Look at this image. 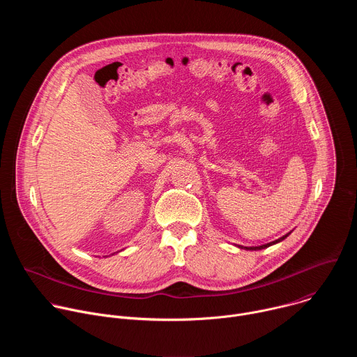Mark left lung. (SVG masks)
<instances>
[{
	"label": "left lung",
	"mask_w": 357,
	"mask_h": 357,
	"mask_svg": "<svg viewBox=\"0 0 357 357\" xmlns=\"http://www.w3.org/2000/svg\"><path fill=\"white\" fill-rule=\"evenodd\" d=\"M289 234H291V231H289V233H287L285 236H282V237H280V238H277V240H274V241H271V243L263 244V245H256V247H243V245H237V247L244 248V250H263V248H267V247H270V245H273V244H277V243L282 241V240H284V238H287Z\"/></svg>",
	"instance_id": "8db88e82"
}]
</instances>
